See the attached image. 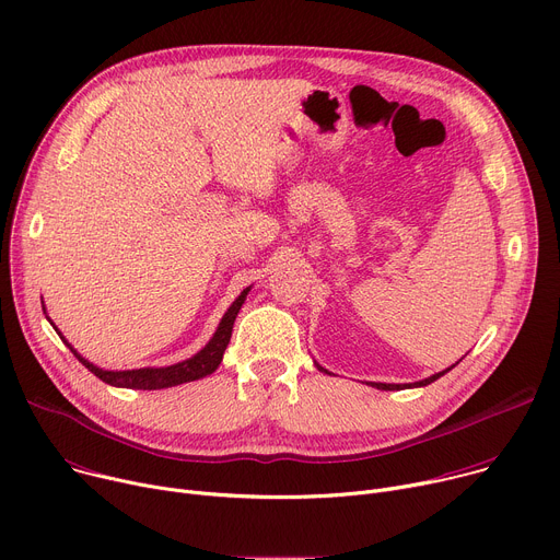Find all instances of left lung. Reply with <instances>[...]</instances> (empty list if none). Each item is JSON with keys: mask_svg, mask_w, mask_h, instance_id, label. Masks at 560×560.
<instances>
[{"mask_svg": "<svg viewBox=\"0 0 560 560\" xmlns=\"http://www.w3.org/2000/svg\"><path fill=\"white\" fill-rule=\"evenodd\" d=\"M315 366L322 371V373H328L324 366H319L317 362H315ZM453 366H457V362L453 364ZM453 366H448L446 371H440V373H435V375H431V377H427V380H420V382H413V384H382V382H371V386L373 388H380V390H401V388H418V386H427V384H431V382H435L438 377H442L444 373H448ZM330 375V373H328Z\"/></svg>", "mask_w": 560, "mask_h": 560, "instance_id": "8db88e82", "label": "left lung"}]
</instances>
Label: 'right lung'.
Here are the masks:
<instances>
[{"label": "right lung", "instance_id": "obj_1", "mask_svg": "<svg viewBox=\"0 0 560 560\" xmlns=\"http://www.w3.org/2000/svg\"><path fill=\"white\" fill-rule=\"evenodd\" d=\"M252 290V285H247L234 301L232 306L228 308V313L223 315L217 332L212 335V339L202 346L196 354H191L189 360H183L178 364L172 366H161V369H133V371H105V369H97L95 364H91L89 360H84L82 354L62 337V332L58 330V335L62 337V341L71 348V352L78 358V362H82L84 369H89L95 377L103 380L109 386H118V388H138V390H159V388H170V386H178L185 382H194L200 377H208L212 375L219 364L223 362V352L230 343L232 337V328H234V319L241 311V306L245 303L247 292ZM46 311V308H44ZM48 319V317H46ZM50 322V319H48ZM54 324V322H50Z\"/></svg>", "mask_w": 560, "mask_h": 560}]
</instances>
